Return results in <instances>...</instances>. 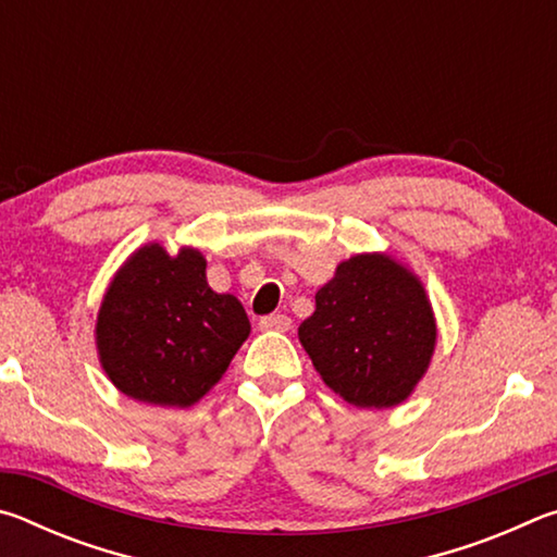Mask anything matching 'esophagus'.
<instances>
[{
	"mask_svg": "<svg viewBox=\"0 0 557 557\" xmlns=\"http://www.w3.org/2000/svg\"><path fill=\"white\" fill-rule=\"evenodd\" d=\"M292 326V319L287 314H270L260 319L262 332H287Z\"/></svg>",
	"mask_w": 557,
	"mask_h": 557,
	"instance_id": "1",
	"label": "esophagus"
}]
</instances>
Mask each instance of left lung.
<instances>
[{
    "label": "left lung",
    "instance_id": "left-lung-1",
    "mask_svg": "<svg viewBox=\"0 0 557 557\" xmlns=\"http://www.w3.org/2000/svg\"><path fill=\"white\" fill-rule=\"evenodd\" d=\"M314 299L297 334L329 388L369 410L408 400L437 346L422 280L391 252H356Z\"/></svg>",
    "mask_w": 557,
    "mask_h": 557
}]
</instances>
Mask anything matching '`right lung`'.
Returning a JSON list of instances; mask_svg holds the SVG:
<instances>
[{"mask_svg":"<svg viewBox=\"0 0 557 557\" xmlns=\"http://www.w3.org/2000/svg\"><path fill=\"white\" fill-rule=\"evenodd\" d=\"M248 334L238 297L209 287L199 248L182 245L169 256L152 240L112 275L96 348L102 371L127 398L191 408L223 379Z\"/></svg>","mask_w":557,"mask_h":557,"instance_id":"right-lung-1","label":"right lung"}]
</instances>
